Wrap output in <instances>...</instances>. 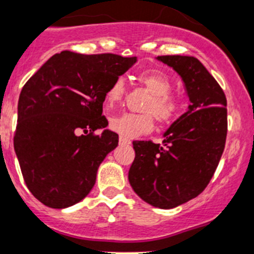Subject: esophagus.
Returning <instances> with one entry per match:
<instances>
[{"label":"esophagus","mask_w":254,"mask_h":254,"mask_svg":"<svg viewBox=\"0 0 254 254\" xmlns=\"http://www.w3.org/2000/svg\"><path fill=\"white\" fill-rule=\"evenodd\" d=\"M119 143L123 144V145H127V144H131V140H130V139H127V138H125V136H120Z\"/></svg>","instance_id":"obj_1"}]
</instances>
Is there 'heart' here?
<instances>
[{
	"mask_svg": "<svg viewBox=\"0 0 254 254\" xmlns=\"http://www.w3.org/2000/svg\"><path fill=\"white\" fill-rule=\"evenodd\" d=\"M136 80L149 92L150 98L143 106V114L122 113L110 119V127L125 138L146 134L154 127V118L162 125H170L181 116L184 109L183 99L172 94L173 81L160 70H148L136 75ZM125 95V81L114 80L105 91L106 106L119 104Z\"/></svg>",
	"mask_w": 254,
	"mask_h": 254,
	"instance_id": "heart-1",
	"label": "heart"
}]
</instances>
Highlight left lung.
Segmentation results:
<instances>
[{"label":"left lung","instance_id":"8db88e82","mask_svg":"<svg viewBox=\"0 0 254 254\" xmlns=\"http://www.w3.org/2000/svg\"><path fill=\"white\" fill-rule=\"evenodd\" d=\"M158 60L181 75L191 104L167 130L162 145L132 141L129 182L146 203L170 209L198 196L212 179L226 146L227 99L198 59L165 55Z\"/></svg>","mask_w":254,"mask_h":254}]
</instances>
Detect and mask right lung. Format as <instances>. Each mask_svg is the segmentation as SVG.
Wrapping results in <instances>:
<instances>
[{"instance_id":"add662e5","label":"right lung","mask_w":254,"mask_h":254,"mask_svg":"<svg viewBox=\"0 0 254 254\" xmlns=\"http://www.w3.org/2000/svg\"><path fill=\"white\" fill-rule=\"evenodd\" d=\"M136 58L63 51L28 79L18 99L13 146L28 190L50 208H67L94 187L119 135L103 115L105 91Z\"/></svg>"}]
</instances>
